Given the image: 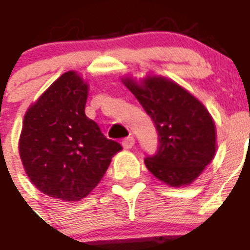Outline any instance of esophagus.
Listing matches in <instances>:
<instances>
[{"mask_svg": "<svg viewBox=\"0 0 250 250\" xmlns=\"http://www.w3.org/2000/svg\"><path fill=\"white\" fill-rule=\"evenodd\" d=\"M122 145L125 149H131L132 146L135 145V139L132 137V136H128V137H125L123 141H122Z\"/></svg>", "mask_w": 250, "mask_h": 250, "instance_id": "obj_1", "label": "esophagus"}]
</instances>
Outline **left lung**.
<instances>
[{
	"label": "left lung",
	"mask_w": 250,
	"mask_h": 250,
	"mask_svg": "<svg viewBox=\"0 0 250 250\" xmlns=\"http://www.w3.org/2000/svg\"><path fill=\"white\" fill-rule=\"evenodd\" d=\"M122 82L153 119L158 151L145 158L151 173L169 186H185L200 176L216 153V125L204 105L173 81L146 77Z\"/></svg>",
	"instance_id": "obj_1"
}]
</instances>
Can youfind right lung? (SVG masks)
Segmentation results:
<instances>
[{"label": "right lung", "mask_w": 250, "mask_h": 250, "mask_svg": "<svg viewBox=\"0 0 250 250\" xmlns=\"http://www.w3.org/2000/svg\"><path fill=\"white\" fill-rule=\"evenodd\" d=\"M88 86L64 73L25 113L19 153L32 184L46 195L78 202L104 177L121 144L84 114Z\"/></svg>", "instance_id": "add662e5"}]
</instances>
